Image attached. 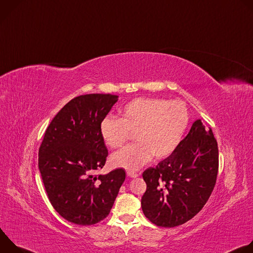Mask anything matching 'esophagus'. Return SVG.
<instances>
[{"label": "esophagus", "mask_w": 253, "mask_h": 253, "mask_svg": "<svg viewBox=\"0 0 253 253\" xmlns=\"http://www.w3.org/2000/svg\"><path fill=\"white\" fill-rule=\"evenodd\" d=\"M127 175H128L129 177H131V178H136V177L139 176V174L136 173V172H134V171H128V172H127Z\"/></svg>", "instance_id": "esophagus-1"}]
</instances>
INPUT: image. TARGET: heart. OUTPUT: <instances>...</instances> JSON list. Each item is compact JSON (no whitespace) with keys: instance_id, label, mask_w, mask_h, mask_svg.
<instances>
[{"instance_id":"b5f03b06","label":"heart","mask_w":253,"mask_h":253,"mask_svg":"<svg viewBox=\"0 0 253 253\" xmlns=\"http://www.w3.org/2000/svg\"><path fill=\"white\" fill-rule=\"evenodd\" d=\"M189 122V114L181 101H164L140 97L120 110V119L105 118L100 133L108 146L121 147L135 132L138 143L126 146L111 156L115 167L136 170L154 155L162 158L170 154L181 140Z\"/></svg>"}]
</instances>
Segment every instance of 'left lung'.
<instances>
[{
    "mask_svg": "<svg viewBox=\"0 0 253 253\" xmlns=\"http://www.w3.org/2000/svg\"><path fill=\"white\" fill-rule=\"evenodd\" d=\"M217 173V141L198 119L170 156L143 172L147 185L141 199L144 215L161 227L187 222L207 202Z\"/></svg>",
    "mask_w": 253,
    "mask_h": 253,
    "instance_id": "1",
    "label": "left lung"
}]
</instances>
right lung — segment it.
Here are the masks:
<instances>
[{
  "label": "right lung",
  "instance_id": "right-lung-1",
  "mask_svg": "<svg viewBox=\"0 0 253 253\" xmlns=\"http://www.w3.org/2000/svg\"><path fill=\"white\" fill-rule=\"evenodd\" d=\"M117 100L111 94L75 97L45 132L38 163L43 183L54 209L72 223L93 225L105 219L125 180L122 168L96 175L108 156L100 125Z\"/></svg>",
  "mask_w": 253,
  "mask_h": 253
}]
</instances>
